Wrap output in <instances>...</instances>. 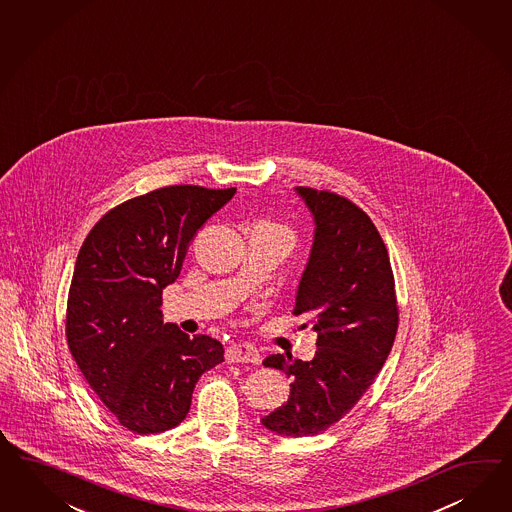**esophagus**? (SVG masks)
<instances>
[{
    "instance_id": "1",
    "label": "esophagus",
    "mask_w": 512,
    "mask_h": 512,
    "mask_svg": "<svg viewBox=\"0 0 512 512\" xmlns=\"http://www.w3.org/2000/svg\"><path fill=\"white\" fill-rule=\"evenodd\" d=\"M228 363H260V351L250 344H232L226 348Z\"/></svg>"
}]
</instances>
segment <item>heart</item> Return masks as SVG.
I'll use <instances>...</instances> for the list:
<instances>
[{
    "instance_id": "b5f03b06",
    "label": "heart",
    "mask_w": 512,
    "mask_h": 512,
    "mask_svg": "<svg viewBox=\"0 0 512 512\" xmlns=\"http://www.w3.org/2000/svg\"><path fill=\"white\" fill-rule=\"evenodd\" d=\"M267 226H273V228H280V226H277V224H271V222H265ZM280 230H284V228H280Z\"/></svg>"
}]
</instances>
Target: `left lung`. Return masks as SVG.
<instances>
[{"mask_svg":"<svg viewBox=\"0 0 512 512\" xmlns=\"http://www.w3.org/2000/svg\"><path fill=\"white\" fill-rule=\"evenodd\" d=\"M316 232L293 314L318 333L316 355H269L290 383L286 404L262 424L280 436H316L338 423L374 383L398 331L395 275L378 228L348 198L297 187Z\"/></svg>","mask_w":512,"mask_h":512,"instance_id":"obj_1","label":"left lung"}]
</instances>
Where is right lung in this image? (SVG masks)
<instances>
[{"label": "right lung", "mask_w": 512, "mask_h": 512, "mask_svg": "<svg viewBox=\"0 0 512 512\" xmlns=\"http://www.w3.org/2000/svg\"><path fill=\"white\" fill-rule=\"evenodd\" d=\"M234 194L200 185L151 190L110 209L78 252L67 344L93 393L134 434L181 423L200 376L224 361L219 340L162 323L161 305L192 237Z\"/></svg>", "instance_id": "1"}]
</instances>
